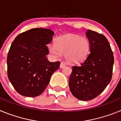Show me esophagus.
<instances>
[{
  "mask_svg": "<svg viewBox=\"0 0 121 121\" xmlns=\"http://www.w3.org/2000/svg\"><path fill=\"white\" fill-rule=\"evenodd\" d=\"M65 67V64H64V63H63V62L60 63V68H64V67Z\"/></svg>",
  "mask_w": 121,
  "mask_h": 121,
  "instance_id": "obj_1",
  "label": "esophagus"
}]
</instances>
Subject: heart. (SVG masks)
<instances>
[{
    "mask_svg": "<svg viewBox=\"0 0 121 121\" xmlns=\"http://www.w3.org/2000/svg\"><path fill=\"white\" fill-rule=\"evenodd\" d=\"M90 48L88 39L74 35L59 37L55 43L48 46V51L52 56L59 57L62 53L68 62L78 64L86 59Z\"/></svg>",
    "mask_w": 121,
    "mask_h": 121,
    "instance_id": "b5f03b06",
    "label": "heart"
}]
</instances>
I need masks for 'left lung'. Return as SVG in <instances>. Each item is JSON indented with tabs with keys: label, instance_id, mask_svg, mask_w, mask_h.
<instances>
[{
	"label": "left lung",
	"instance_id": "1",
	"mask_svg": "<svg viewBox=\"0 0 121 121\" xmlns=\"http://www.w3.org/2000/svg\"><path fill=\"white\" fill-rule=\"evenodd\" d=\"M86 36L90 53L80 65H74L69 87L74 96L81 100L93 99L110 82L114 56L110 43L102 34L88 30Z\"/></svg>",
	"mask_w": 121,
	"mask_h": 121
}]
</instances>
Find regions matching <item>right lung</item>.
<instances>
[{"mask_svg": "<svg viewBox=\"0 0 121 121\" xmlns=\"http://www.w3.org/2000/svg\"><path fill=\"white\" fill-rule=\"evenodd\" d=\"M54 32L42 28L19 34L13 42L7 56V75L17 92L27 97L41 95L59 62L47 58Z\"/></svg>", "mask_w": 121, "mask_h": 121, "instance_id": "1", "label": "right lung"}]
</instances>
